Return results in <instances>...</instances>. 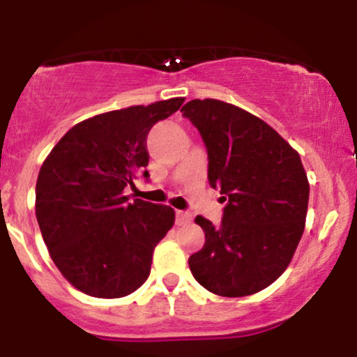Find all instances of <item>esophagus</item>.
Listing matches in <instances>:
<instances>
[{"label":"esophagus","mask_w":357,"mask_h":357,"mask_svg":"<svg viewBox=\"0 0 357 357\" xmlns=\"http://www.w3.org/2000/svg\"><path fill=\"white\" fill-rule=\"evenodd\" d=\"M190 221H191V213L181 211V210L176 211V225H179V227H181V225L190 223Z\"/></svg>","instance_id":"obj_1"}]
</instances>
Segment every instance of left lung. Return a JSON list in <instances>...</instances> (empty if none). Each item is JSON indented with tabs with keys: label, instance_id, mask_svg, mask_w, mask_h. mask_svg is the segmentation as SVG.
<instances>
[{
	"label": "left lung",
	"instance_id": "8db88e82",
	"mask_svg": "<svg viewBox=\"0 0 357 357\" xmlns=\"http://www.w3.org/2000/svg\"><path fill=\"white\" fill-rule=\"evenodd\" d=\"M181 112L206 144L210 186L228 202L220 228L196 216L204 245L188 260L192 277L216 296H252L285 272L304 233L309 181L301 155L228 102L195 99Z\"/></svg>",
	"mask_w": 357,
	"mask_h": 357
}]
</instances>
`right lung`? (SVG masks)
Returning <instances> with one entry per match:
<instances>
[{
    "label": "right lung",
    "instance_id": "1",
    "mask_svg": "<svg viewBox=\"0 0 357 357\" xmlns=\"http://www.w3.org/2000/svg\"><path fill=\"white\" fill-rule=\"evenodd\" d=\"M184 97L130 105L79 122L40 167L35 213L60 273L99 298L126 297L149 277L155 245L174 225V210L136 198L127 186L146 171V139Z\"/></svg>",
    "mask_w": 357,
    "mask_h": 357
}]
</instances>
